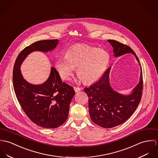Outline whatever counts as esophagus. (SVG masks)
Listing matches in <instances>:
<instances>
[{
	"mask_svg": "<svg viewBox=\"0 0 158 158\" xmlns=\"http://www.w3.org/2000/svg\"><path fill=\"white\" fill-rule=\"evenodd\" d=\"M74 89L75 92H78V91H79L80 90L82 89L81 88L78 87H74Z\"/></svg>",
	"mask_w": 158,
	"mask_h": 158,
	"instance_id": "esophagus-1",
	"label": "esophagus"
}]
</instances>
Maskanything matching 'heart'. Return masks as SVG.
<instances>
[{"instance_id":"obj_1","label":"heart","mask_w":158,"mask_h":158,"mask_svg":"<svg viewBox=\"0 0 158 158\" xmlns=\"http://www.w3.org/2000/svg\"><path fill=\"white\" fill-rule=\"evenodd\" d=\"M109 61L110 55L104 50L76 45L67 51L65 57L56 60L55 67L64 80H69L74 68H77V74L82 80L85 83H91L102 76Z\"/></svg>"}]
</instances>
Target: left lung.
<instances>
[{
	"label": "left lung",
	"instance_id": "obj_1",
	"mask_svg": "<svg viewBox=\"0 0 158 158\" xmlns=\"http://www.w3.org/2000/svg\"><path fill=\"white\" fill-rule=\"evenodd\" d=\"M113 48L114 56H121L133 53L139 62L136 53L128 45L117 40L108 39ZM108 68L96 83L84 88L88 97L90 118L96 124L104 128H112L125 122L135 112L139 104L143 89V77L141 69L140 81L128 96H123L114 91L109 84Z\"/></svg>",
	"mask_w": 158,
	"mask_h": 158
}]
</instances>
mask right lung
Masks as SVG:
<instances>
[{"instance_id":"right-lung-1","label":"right lung","mask_w":158,"mask_h":158,"mask_svg":"<svg viewBox=\"0 0 158 158\" xmlns=\"http://www.w3.org/2000/svg\"><path fill=\"white\" fill-rule=\"evenodd\" d=\"M58 42V39L42 40L25 47L19 54L13 71V87L21 108L33 123L45 128H55L65 122L74 90L62 81L54 67H52L48 80L35 85L23 79L20 66L28 54L34 51L52 50Z\"/></svg>"}]
</instances>
